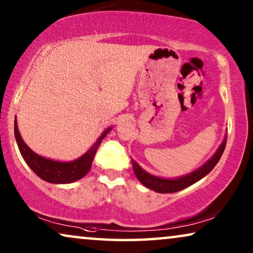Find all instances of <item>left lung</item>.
Wrapping results in <instances>:
<instances>
[{"mask_svg": "<svg viewBox=\"0 0 253 253\" xmlns=\"http://www.w3.org/2000/svg\"><path fill=\"white\" fill-rule=\"evenodd\" d=\"M226 144H227V137L224 138L222 144H221L220 147L217 148L215 154H214L205 165H203L202 167L191 172V174L183 176V177H178L175 179H166V178L157 177V176L148 174V172L145 171L143 168H140V166L138 165L136 161L132 160L133 171L134 174H136L137 178L140 181L141 184L145 185L148 189L154 190V191H157L159 193H172V192L181 191V190L188 188V186L192 185L193 183L198 182L199 179L205 177V176L209 174L214 167H215V165L219 162L221 155L223 153Z\"/></svg>", "mask_w": 253, "mask_h": 253, "instance_id": "1", "label": "left lung"}]
</instances>
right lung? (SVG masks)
<instances>
[{
    "mask_svg": "<svg viewBox=\"0 0 253 253\" xmlns=\"http://www.w3.org/2000/svg\"><path fill=\"white\" fill-rule=\"evenodd\" d=\"M110 130H112V127H108V129L103 131V133L96 140V143L83 157L78 158L77 160L71 162H58L50 160V159L42 158L34 153L23 141L15 120V137L23 159L40 178L49 183H55V184L71 183L84 177L91 169L92 161L94 159L99 145L101 144L102 139L107 136V133Z\"/></svg>",
    "mask_w": 253,
    "mask_h": 253,
    "instance_id": "add662e5",
    "label": "right lung"
}]
</instances>
